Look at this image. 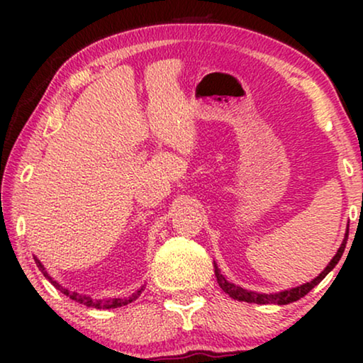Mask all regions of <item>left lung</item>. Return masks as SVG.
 I'll return each instance as SVG.
<instances>
[{
  "label": "left lung",
  "instance_id": "8db88e82",
  "mask_svg": "<svg viewBox=\"0 0 363 363\" xmlns=\"http://www.w3.org/2000/svg\"><path fill=\"white\" fill-rule=\"evenodd\" d=\"M347 240H349V228H347L345 238H344V241H342L339 251H337V255L332 257V261L329 262V266H327L325 269L322 271L320 274L315 277V279H312L311 282H306V284H302V286L292 287V289H287V291H282V292H276V294H259V292H255V291H246V289H242V287L233 284V282H230V281H226L225 276L221 274L220 269H218V266L215 264L216 281H218V284H220L221 289L225 291L228 296L233 297V299H236V301L251 302V304H279V306L291 304V302L299 301L301 297H304L307 294V292L314 289V287L319 284V282L324 279V277L329 274L332 269H334L337 262L340 261L342 255H344Z\"/></svg>",
  "mask_w": 363,
  "mask_h": 363
}]
</instances>
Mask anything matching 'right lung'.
Here are the masks:
<instances>
[{
  "label": "right lung",
  "instance_id": "right-lung-1",
  "mask_svg": "<svg viewBox=\"0 0 363 363\" xmlns=\"http://www.w3.org/2000/svg\"><path fill=\"white\" fill-rule=\"evenodd\" d=\"M34 261H36V264H38L39 269L43 271V274L46 276L49 281H51V284L56 287V289L61 291L62 294H66V296L71 297L72 301H76V302H79V304H84V306H87V307H96V309H116V307H122V306L130 304V302L135 301L137 297L142 294V291H143V287H140V289H138L137 292H133L130 297H123V299H99V301H94L92 297H89V296L77 294V292H71V291L64 289L61 284H57L56 281H52V277L49 276L46 271H44V266L41 264V262H39V259H36V257H34Z\"/></svg>",
  "mask_w": 363,
  "mask_h": 363
}]
</instances>
